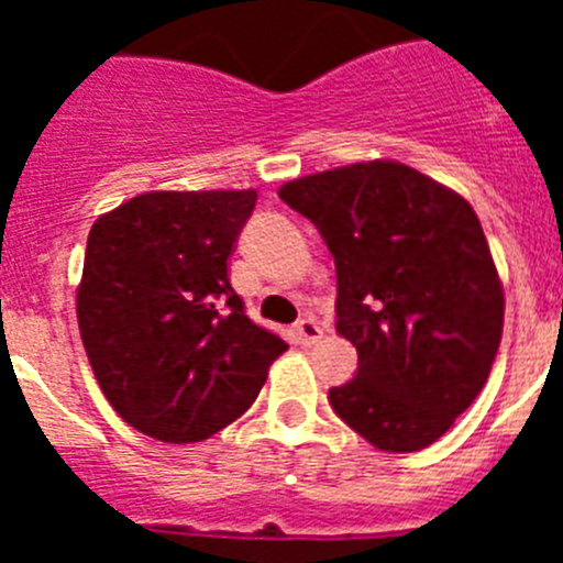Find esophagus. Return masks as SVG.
I'll return each mask as SVG.
<instances>
[{
    "label": "esophagus",
    "instance_id": "34e87169",
    "mask_svg": "<svg viewBox=\"0 0 563 563\" xmlns=\"http://www.w3.org/2000/svg\"><path fill=\"white\" fill-rule=\"evenodd\" d=\"M296 341L301 343V346H310V343H316L318 338L324 335V332H321V327H318V321L316 318H305V321H298L296 324Z\"/></svg>",
    "mask_w": 563,
    "mask_h": 563
}]
</instances>
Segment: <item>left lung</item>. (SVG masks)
I'll return each instance as SVG.
<instances>
[{
	"label": "left lung",
	"mask_w": 563,
	"mask_h": 563,
	"mask_svg": "<svg viewBox=\"0 0 563 563\" xmlns=\"http://www.w3.org/2000/svg\"><path fill=\"white\" fill-rule=\"evenodd\" d=\"M278 197L335 258V327L357 372L330 389L332 411L380 451L437 442L487 383L505 321L474 208L391 161L310 174Z\"/></svg>",
	"instance_id": "left-lung-1"
}]
</instances>
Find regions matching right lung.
I'll list each match as a JSON object with an SVG mask.
<instances>
[{
    "label": "right lung",
    "instance_id": "obj_1",
    "mask_svg": "<svg viewBox=\"0 0 563 563\" xmlns=\"http://www.w3.org/2000/svg\"><path fill=\"white\" fill-rule=\"evenodd\" d=\"M256 191H152L92 225L78 327L112 409L163 442H200L251 409L287 343L253 324L228 256Z\"/></svg>",
    "mask_w": 563,
    "mask_h": 563
}]
</instances>
